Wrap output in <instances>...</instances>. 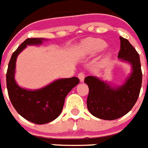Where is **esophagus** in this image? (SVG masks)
<instances>
[{
    "mask_svg": "<svg viewBox=\"0 0 148 148\" xmlns=\"http://www.w3.org/2000/svg\"><path fill=\"white\" fill-rule=\"evenodd\" d=\"M78 78H79V80L82 82H83L84 80V78H85V74H84V73H83V72H81V73H78Z\"/></svg>",
    "mask_w": 148,
    "mask_h": 148,
    "instance_id": "1",
    "label": "esophagus"
}]
</instances>
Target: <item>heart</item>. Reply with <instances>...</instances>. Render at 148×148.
Wrapping results in <instances>:
<instances>
[{"label":"heart","mask_w":148,"mask_h":148,"mask_svg":"<svg viewBox=\"0 0 148 148\" xmlns=\"http://www.w3.org/2000/svg\"><path fill=\"white\" fill-rule=\"evenodd\" d=\"M108 46L107 43L101 38H90L85 41L84 47L87 53L95 54L103 50Z\"/></svg>","instance_id":"b5f03b06"}]
</instances>
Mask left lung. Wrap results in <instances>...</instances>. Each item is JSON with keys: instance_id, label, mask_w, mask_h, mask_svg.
<instances>
[{"instance_id": "left-lung-1", "label": "left lung", "mask_w": 148, "mask_h": 148, "mask_svg": "<svg viewBox=\"0 0 148 148\" xmlns=\"http://www.w3.org/2000/svg\"><path fill=\"white\" fill-rule=\"evenodd\" d=\"M118 58L132 65V73L123 85L112 88L106 82L94 76H87L84 82L88 85L87 99L88 110L92 116L104 120L121 118L135 105L140 93L142 73L139 55L127 39L121 36Z\"/></svg>"}]
</instances>
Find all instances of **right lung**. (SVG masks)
<instances>
[{"mask_svg":"<svg viewBox=\"0 0 148 148\" xmlns=\"http://www.w3.org/2000/svg\"><path fill=\"white\" fill-rule=\"evenodd\" d=\"M41 38L26 39L12 53L6 72V87L11 103L22 117L38 125H44L58 118L62 111L65 98L79 83L76 77L58 79L38 90H27L18 86L14 78L18 54L27 45L40 44Z\"/></svg>","mask_w":148,"mask_h":148,"instance_id":"obj_1","label":"right lung"}]
</instances>
